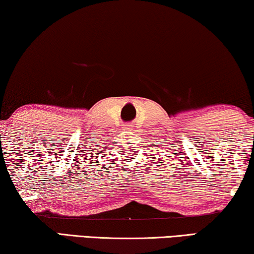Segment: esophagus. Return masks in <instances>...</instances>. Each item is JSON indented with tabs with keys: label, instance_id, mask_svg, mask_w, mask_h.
Here are the masks:
<instances>
[{
	"label": "esophagus",
	"instance_id": "esophagus-1",
	"mask_svg": "<svg viewBox=\"0 0 254 254\" xmlns=\"http://www.w3.org/2000/svg\"><path fill=\"white\" fill-rule=\"evenodd\" d=\"M124 128L126 130H130V129H133V125H125Z\"/></svg>",
	"mask_w": 254,
	"mask_h": 254
}]
</instances>
